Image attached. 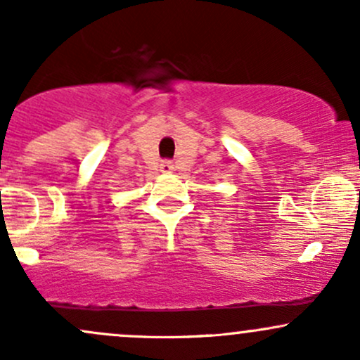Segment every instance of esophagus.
I'll return each instance as SVG.
<instances>
[{
	"label": "esophagus",
	"mask_w": 360,
	"mask_h": 360,
	"mask_svg": "<svg viewBox=\"0 0 360 360\" xmlns=\"http://www.w3.org/2000/svg\"><path fill=\"white\" fill-rule=\"evenodd\" d=\"M160 171H162L164 174H169V172L174 171V164H172L171 160H162V162H160Z\"/></svg>",
	"instance_id": "obj_1"
}]
</instances>
